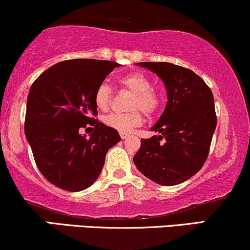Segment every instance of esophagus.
<instances>
[{
	"instance_id": "1",
	"label": "esophagus",
	"mask_w": 250,
	"mask_h": 250,
	"mask_svg": "<svg viewBox=\"0 0 250 250\" xmlns=\"http://www.w3.org/2000/svg\"><path fill=\"white\" fill-rule=\"evenodd\" d=\"M120 138H122V139H126V138H128V134L127 133H120Z\"/></svg>"
}]
</instances>
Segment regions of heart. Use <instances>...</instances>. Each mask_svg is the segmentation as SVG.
Segmentation results:
<instances>
[{
    "label": "heart",
    "instance_id": "heart-1",
    "mask_svg": "<svg viewBox=\"0 0 250 250\" xmlns=\"http://www.w3.org/2000/svg\"><path fill=\"white\" fill-rule=\"evenodd\" d=\"M119 83L133 94L134 97L131 101L130 109L139 107L147 115H152L158 110L160 96L158 92L153 90L152 82L145 74L140 72L126 74L119 79ZM111 98L112 92L110 85L105 82H102L95 91V104L100 110L105 111L109 109ZM104 123L106 126L120 133H126L143 124V116L138 110L127 113H111L104 118Z\"/></svg>",
    "mask_w": 250,
    "mask_h": 250
}]
</instances>
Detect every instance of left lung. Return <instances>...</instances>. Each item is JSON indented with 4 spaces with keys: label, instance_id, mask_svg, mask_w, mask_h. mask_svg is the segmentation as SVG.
<instances>
[{
    "label": "left lung",
    "instance_id": "1",
    "mask_svg": "<svg viewBox=\"0 0 250 250\" xmlns=\"http://www.w3.org/2000/svg\"><path fill=\"white\" fill-rule=\"evenodd\" d=\"M155 73L167 89V105L141 139L133 161L141 174L161 186H176L197 174L208 159L217 126L214 98L204 80L170 62H138Z\"/></svg>",
    "mask_w": 250,
    "mask_h": 250
}]
</instances>
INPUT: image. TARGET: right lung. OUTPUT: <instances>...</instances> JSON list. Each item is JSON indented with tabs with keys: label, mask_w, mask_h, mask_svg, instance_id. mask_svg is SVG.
I'll return each instance as SVG.
<instances>
[{
	"label": "right lung",
	"mask_w": 250,
	"mask_h": 250,
	"mask_svg": "<svg viewBox=\"0 0 250 250\" xmlns=\"http://www.w3.org/2000/svg\"><path fill=\"white\" fill-rule=\"evenodd\" d=\"M119 66L95 59L61 61L31 85L24 131L37 167L55 187L87 189L100 176L107 150L120 141L118 132L92 118L96 88ZM87 125L94 131L88 138L79 133Z\"/></svg>",
	"instance_id": "add662e5"
}]
</instances>
